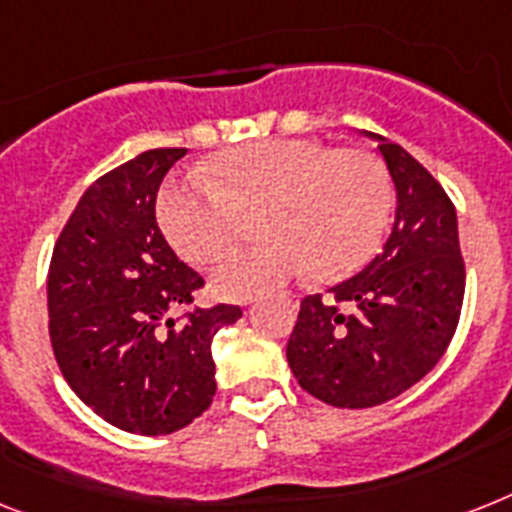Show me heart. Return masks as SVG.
Returning a JSON list of instances; mask_svg holds the SVG:
<instances>
[{"mask_svg": "<svg viewBox=\"0 0 512 512\" xmlns=\"http://www.w3.org/2000/svg\"><path fill=\"white\" fill-rule=\"evenodd\" d=\"M268 242L215 265L220 297L268 294L310 268L336 281L368 263L392 215V181L368 149L318 139H265L220 152L205 176L170 184L157 220L178 255L207 265L234 247L255 215Z\"/></svg>", "mask_w": 512, "mask_h": 512, "instance_id": "b5f03b06", "label": "heart"}]
</instances>
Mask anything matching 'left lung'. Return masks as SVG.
<instances>
[{
  "label": "left lung",
  "mask_w": 512,
  "mask_h": 512,
  "mask_svg": "<svg viewBox=\"0 0 512 512\" xmlns=\"http://www.w3.org/2000/svg\"><path fill=\"white\" fill-rule=\"evenodd\" d=\"M378 139L397 189L384 249L357 276L299 305L286 360L299 386L336 407H373L418 384L450 347L465 294L458 215L400 144Z\"/></svg>",
  "instance_id": "1"
}]
</instances>
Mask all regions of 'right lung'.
<instances>
[{"mask_svg": "<svg viewBox=\"0 0 512 512\" xmlns=\"http://www.w3.org/2000/svg\"><path fill=\"white\" fill-rule=\"evenodd\" d=\"M186 149H149L97 178L54 244L49 339L70 389L131 434L189 426L215 394L210 344L239 305L191 307L205 278L165 242L157 189ZM186 306L181 319L169 313Z\"/></svg>", "mask_w": 512, "mask_h": 512, "instance_id": "right-lung-1", "label": "right lung"}]
</instances>
